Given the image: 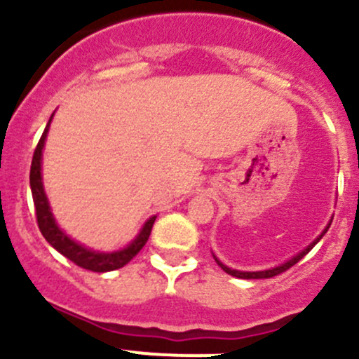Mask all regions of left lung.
Listing matches in <instances>:
<instances>
[{
  "label": "left lung",
  "mask_w": 359,
  "mask_h": 359,
  "mask_svg": "<svg viewBox=\"0 0 359 359\" xmlns=\"http://www.w3.org/2000/svg\"><path fill=\"white\" fill-rule=\"evenodd\" d=\"M328 227H330V224H328V226H327V229H325L323 233H321L320 236H318L316 240H314L313 243L309 245V247H307V248H304L302 252H300V253H297V255L293 257V259L287 260V262H285V264H281V266H278V267H273V269H267V271H257V273H243V271H236V269H231V267L224 266V264L220 262L219 259H215V260H217V264H219V266L222 267V269L226 271L227 274H231V276H236V278H243V280H262V278H273V276H278V274L285 273V271H287V269H290L292 266H295V264L299 262L300 259H304V255H307V253H309L311 250H313L314 245H316L318 241H320L321 238L325 236V233H327V231H328Z\"/></svg>",
  "instance_id": "1"
}]
</instances>
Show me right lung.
<instances>
[{
  "label": "right lung",
  "mask_w": 359,
  "mask_h": 359,
  "mask_svg": "<svg viewBox=\"0 0 359 359\" xmlns=\"http://www.w3.org/2000/svg\"><path fill=\"white\" fill-rule=\"evenodd\" d=\"M52 118H50V121H52ZM50 121L48 125H46L45 132H43L41 139H39L38 146H36L34 154H32L31 175H29L32 200H34V208H36V220H38L39 231H41L43 238H45V240L48 241L57 252L62 253V255L67 257L71 262H74L76 266L83 267V269L93 271V273H107V271L119 269V267L126 266V264H128L130 260H132L140 250H142L144 245L147 243L156 217H151V219L144 224L139 236H137L128 247L112 253L93 252V250L81 247V245L76 243L74 240H71L62 229H59L52 212H50V205H48V200H46V194H45V189H43V182H41V153H43V146H45L46 133H48Z\"/></svg>",
  "instance_id": "right-lung-1"
}]
</instances>
